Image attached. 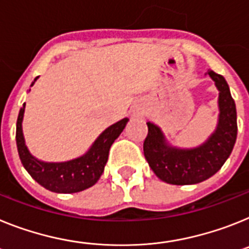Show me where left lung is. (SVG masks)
Listing matches in <instances>:
<instances>
[{"label": "left lung", "mask_w": 249, "mask_h": 249, "mask_svg": "<svg viewBox=\"0 0 249 249\" xmlns=\"http://www.w3.org/2000/svg\"><path fill=\"white\" fill-rule=\"evenodd\" d=\"M219 90V123L204 145L193 150H178L166 145L161 129L148 122L143 154L148 165L162 181L190 185L209 179L224 165L237 140V109L228 83L220 74L208 70Z\"/></svg>", "instance_id": "8db88e82"}]
</instances>
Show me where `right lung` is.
Masks as SVG:
<instances>
[{
    "label": "right lung",
    "instance_id": "obj_1",
    "mask_svg": "<svg viewBox=\"0 0 249 249\" xmlns=\"http://www.w3.org/2000/svg\"><path fill=\"white\" fill-rule=\"evenodd\" d=\"M37 78H35L31 86ZM25 104L20 109L16 123V145L18 156L23 167L35 181L41 186L54 193H78L90 188L98 181L107 163L109 148L114 140L121 135L126 127L128 118H123L120 122L108 127L98 139L95 140L90 150L84 156L67 162H42L30 155L25 146L22 135V118Z\"/></svg>",
    "mask_w": 249,
    "mask_h": 249
}]
</instances>
